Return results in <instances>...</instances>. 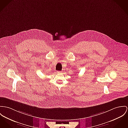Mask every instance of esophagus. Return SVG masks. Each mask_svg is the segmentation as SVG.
Listing matches in <instances>:
<instances>
[{"instance_id": "obj_1", "label": "esophagus", "mask_w": 128, "mask_h": 128, "mask_svg": "<svg viewBox=\"0 0 128 128\" xmlns=\"http://www.w3.org/2000/svg\"><path fill=\"white\" fill-rule=\"evenodd\" d=\"M61 72H61V71H56L57 74H60Z\"/></svg>"}]
</instances>
